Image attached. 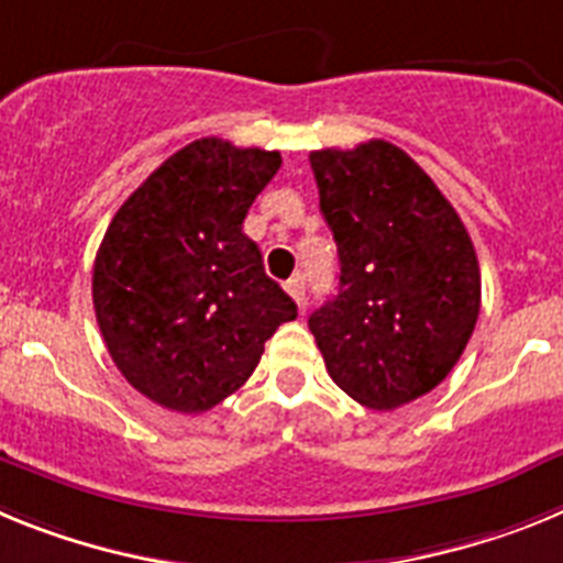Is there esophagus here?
Here are the masks:
<instances>
[{
  "label": "esophagus",
  "instance_id": "1",
  "mask_svg": "<svg viewBox=\"0 0 563 563\" xmlns=\"http://www.w3.org/2000/svg\"><path fill=\"white\" fill-rule=\"evenodd\" d=\"M286 291L291 297H295V302H297V306H300V309H302V306H306V280H302L300 275H295V277H291V280L286 283Z\"/></svg>",
  "mask_w": 563,
  "mask_h": 563
}]
</instances>
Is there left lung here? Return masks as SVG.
<instances>
[{
  "label": "left lung",
  "instance_id": "obj_1",
  "mask_svg": "<svg viewBox=\"0 0 563 563\" xmlns=\"http://www.w3.org/2000/svg\"><path fill=\"white\" fill-rule=\"evenodd\" d=\"M340 286L309 317L331 379L394 410L459 363L482 306L476 249L451 200L388 141L309 155Z\"/></svg>",
  "mask_w": 563,
  "mask_h": 563
}]
</instances>
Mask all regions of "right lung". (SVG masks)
I'll use <instances>...</instances> for the list:
<instances>
[{
	"mask_svg": "<svg viewBox=\"0 0 563 563\" xmlns=\"http://www.w3.org/2000/svg\"><path fill=\"white\" fill-rule=\"evenodd\" d=\"M280 153L200 139L121 203L92 266V306L115 368L146 399L203 413L257 368L295 300L243 234Z\"/></svg>",
	"mask_w": 563,
	"mask_h": 563,
	"instance_id": "obj_1",
	"label": "right lung"
}]
</instances>
